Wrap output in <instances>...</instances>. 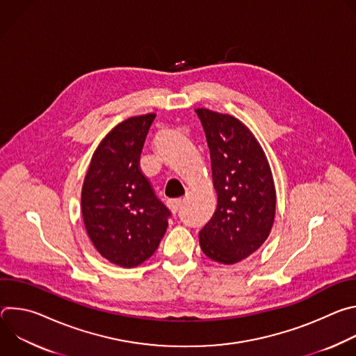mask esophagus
<instances>
[{
	"label": "esophagus",
	"instance_id": "1",
	"mask_svg": "<svg viewBox=\"0 0 356 356\" xmlns=\"http://www.w3.org/2000/svg\"><path fill=\"white\" fill-rule=\"evenodd\" d=\"M168 206H169L170 211H173V213H177V211L181 209V206H183V200H181V198H177V200H170V201L168 202Z\"/></svg>",
	"mask_w": 356,
	"mask_h": 356
}]
</instances>
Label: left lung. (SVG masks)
I'll return each mask as SVG.
<instances>
[{"label":"left lung","instance_id":"obj_1","mask_svg":"<svg viewBox=\"0 0 356 356\" xmlns=\"http://www.w3.org/2000/svg\"><path fill=\"white\" fill-rule=\"evenodd\" d=\"M204 128L217 210L198 234L201 250L232 265L252 255L268 239L275 221L276 190L265 152L235 117L195 108Z\"/></svg>","mask_w":356,"mask_h":356}]
</instances>
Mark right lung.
Masks as SVG:
<instances>
[{"label":"right lung","mask_w":356,"mask_h":356,"mask_svg":"<svg viewBox=\"0 0 356 356\" xmlns=\"http://www.w3.org/2000/svg\"><path fill=\"white\" fill-rule=\"evenodd\" d=\"M155 117H131L113 128L97 146L81 188V214L94 248L122 268L154 255L170 217L139 168Z\"/></svg>","instance_id":"add662e5"}]
</instances>
